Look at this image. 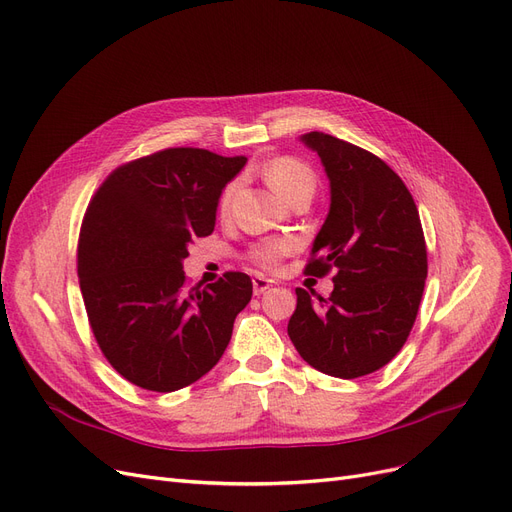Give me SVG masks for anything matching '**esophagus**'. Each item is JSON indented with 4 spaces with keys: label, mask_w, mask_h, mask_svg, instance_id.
<instances>
[{
    "label": "esophagus",
    "mask_w": 512,
    "mask_h": 512,
    "mask_svg": "<svg viewBox=\"0 0 512 512\" xmlns=\"http://www.w3.org/2000/svg\"><path fill=\"white\" fill-rule=\"evenodd\" d=\"M252 283H254V296H262L264 292L273 288L275 281H273V279H267V277H254Z\"/></svg>",
    "instance_id": "1"
}]
</instances>
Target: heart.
<instances>
[{
  "label": "heart",
  "mask_w": 512,
  "mask_h": 512,
  "mask_svg": "<svg viewBox=\"0 0 512 512\" xmlns=\"http://www.w3.org/2000/svg\"><path fill=\"white\" fill-rule=\"evenodd\" d=\"M264 178H267L269 187L283 199V201H292L296 195L300 193H313L315 191V174L304 166L302 161L294 159V157H275L271 159L267 166L262 170ZM237 185L231 182V185L222 191L220 195V212H227L231 206V199L235 195ZM290 241H283V239H271V241H264L252 250V258L254 262H258L260 267H275V264L281 260L283 254L290 252Z\"/></svg>",
  "instance_id": "b5f03b06"
}]
</instances>
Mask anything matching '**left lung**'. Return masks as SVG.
<instances>
[{
	"mask_svg": "<svg viewBox=\"0 0 512 512\" xmlns=\"http://www.w3.org/2000/svg\"><path fill=\"white\" fill-rule=\"evenodd\" d=\"M330 180V212L306 275L336 269L330 298L298 288L288 334L315 370L344 380L372 374L405 344L426 279L416 203L386 163L323 132L302 134Z\"/></svg>",
	"mask_w": 512,
	"mask_h": 512,
	"instance_id": "1",
	"label": "left lung"
}]
</instances>
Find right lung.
Listing matches in <instances>:
<instances>
[{"instance_id":"obj_1","label":"right lung","mask_w":512,"mask_h":512,"mask_svg":"<svg viewBox=\"0 0 512 512\" xmlns=\"http://www.w3.org/2000/svg\"><path fill=\"white\" fill-rule=\"evenodd\" d=\"M245 163L166 149L117 168L90 201L77 245L81 296L102 355L140 388L172 393L206 376L252 298L245 273L187 290L182 271Z\"/></svg>"}]
</instances>
